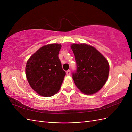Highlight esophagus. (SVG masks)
<instances>
[{
  "label": "esophagus",
  "instance_id": "1",
  "mask_svg": "<svg viewBox=\"0 0 132 132\" xmlns=\"http://www.w3.org/2000/svg\"><path fill=\"white\" fill-rule=\"evenodd\" d=\"M66 74H67V75H70V74H71V71H70V70H68L67 71Z\"/></svg>",
  "mask_w": 132,
  "mask_h": 132
}]
</instances>
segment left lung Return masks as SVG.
Listing matches in <instances>:
<instances>
[{
  "label": "left lung",
  "instance_id": "left-lung-1",
  "mask_svg": "<svg viewBox=\"0 0 132 132\" xmlns=\"http://www.w3.org/2000/svg\"><path fill=\"white\" fill-rule=\"evenodd\" d=\"M77 69L72 73L75 85L83 93H96L105 84L109 74L106 59L94 47L86 44L71 46Z\"/></svg>",
  "mask_w": 132,
  "mask_h": 132
}]
</instances>
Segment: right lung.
<instances>
[{"mask_svg": "<svg viewBox=\"0 0 132 132\" xmlns=\"http://www.w3.org/2000/svg\"><path fill=\"white\" fill-rule=\"evenodd\" d=\"M59 44L40 48L28 60L26 75L32 89L44 97H50L61 88L66 74L58 57Z\"/></svg>", "mask_w": 132, "mask_h": 132, "instance_id": "obj_1", "label": "right lung"}]
</instances>
